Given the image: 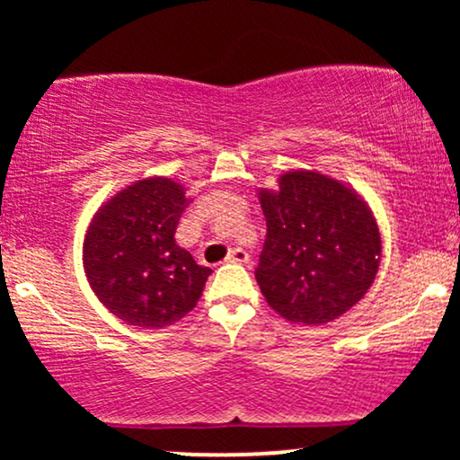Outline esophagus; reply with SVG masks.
I'll list each match as a JSON object with an SVG mask.
<instances>
[{
	"mask_svg": "<svg viewBox=\"0 0 460 460\" xmlns=\"http://www.w3.org/2000/svg\"><path fill=\"white\" fill-rule=\"evenodd\" d=\"M226 261L229 263H248L251 261V257H248V252L244 248H231V252L226 255Z\"/></svg>",
	"mask_w": 460,
	"mask_h": 460,
	"instance_id": "esophagus-1",
	"label": "esophagus"
}]
</instances>
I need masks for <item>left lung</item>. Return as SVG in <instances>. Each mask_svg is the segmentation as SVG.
<instances>
[{"label":"left lung","mask_w":460,"mask_h":460,"mask_svg":"<svg viewBox=\"0 0 460 460\" xmlns=\"http://www.w3.org/2000/svg\"><path fill=\"white\" fill-rule=\"evenodd\" d=\"M260 200L268 234L255 277L268 305L296 324H326L355 307L381 263L376 220L358 194L294 171Z\"/></svg>","instance_id":"left-lung-1"}]
</instances>
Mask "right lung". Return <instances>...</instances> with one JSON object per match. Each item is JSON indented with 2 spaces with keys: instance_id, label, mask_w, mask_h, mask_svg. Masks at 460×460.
Instances as JSON below:
<instances>
[{
  "instance_id": "obj_1",
  "label": "right lung",
  "mask_w": 460,
  "mask_h": 460,
  "mask_svg": "<svg viewBox=\"0 0 460 460\" xmlns=\"http://www.w3.org/2000/svg\"><path fill=\"white\" fill-rule=\"evenodd\" d=\"M190 200L166 177L142 179L99 209L84 240V266L116 318L164 329L194 309L212 270L175 242Z\"/></svg>"
}]
</instances>
